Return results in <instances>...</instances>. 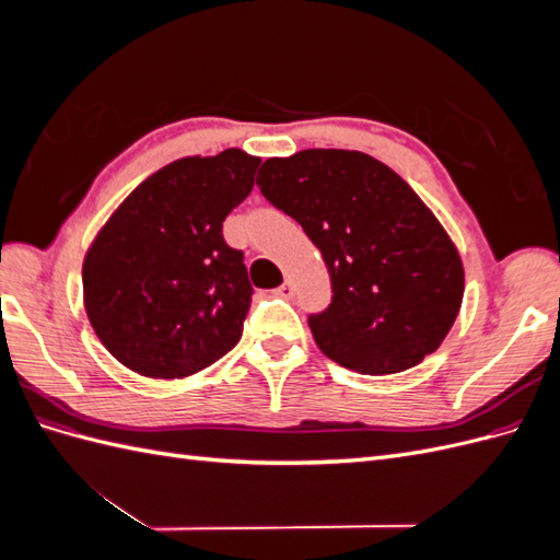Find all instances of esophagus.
Wrapping results in <instances>:
<instances>
[{
    "label": "esophagus",
    "mask_w": 560,
    "mask_h": 560,
    "mask_svg": "<svg viewBox=\"0 0 560 560\" xmlns=\"http://www.w3.org/2000/svg\"><path fill=\"white\" fill-rule=\"evenodd\" d=\"M276 294L282 296V299H292V296H294V284H292L290 280L282 282V284L278 287V290H276Z\"/></svg>",
    "instance_id": "1"
}]
</instances>
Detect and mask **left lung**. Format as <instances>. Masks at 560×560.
Returning a JSON list of instances; mask_svg holds the SVG:
<instances>
[{
  "instance_id": "8db88e82",
  "label": "left lung",
  "mask_w": 560,
  "mask_h": 560,
  "mask_svg": "<svg viewBox=\"0 0 560 560\" xmlns=\"http://www.w3.org/2000/svg\"><path fill=\"white\" fill-rule=\"evenodd\" d=\"M257 186L327 264L331 303L308 327L329 360L387 376L442 346L463 303V261L395 171L362 151L306 149L264 161Z\"/></svg>"
}]
</instances>
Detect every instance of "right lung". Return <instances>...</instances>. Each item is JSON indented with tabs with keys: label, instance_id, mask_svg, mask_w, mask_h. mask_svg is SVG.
<instances>
[{
	"label": "right lung",
	"instance_id": "obj_1",
	"mask_svg": "<svg viewBox=\"0 0 560 560\" xmlns=\"http://www.w3.org/2000/svg\"><path fill=\"white\" fill-rule=\"evenodd\" d=\"M241 149L179 159L144 179L83 261V303L103 346L149 378H184L241 341L252 303L224 219L259 167Z\"/></svg>",
	"mask_w": 560,
	"mask_h": 560
}]
</instances>
